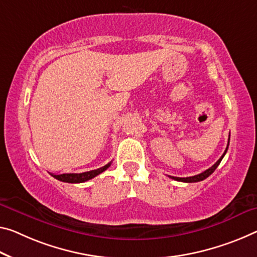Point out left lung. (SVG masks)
<instances>
[{"label":"left lung","instance_id":"obj_1","mask_svg":"<svg viewBox=\"0 0 257 257\" xmlns=\"http://www.w3.org/2000/svg\"><path fill=\"white\" fill-rule=\"evenodd\" d=\"M228 141H230V138H228ZM227 148H228V144H227L226 149H225L224 154H223L222 156H220V159H219L218 161H217L216 163H215L214 165H212L211 168H209L208 170H206V171L199 173V175L193 176V177H186V178H180V177H173V176H169V177H170V178H171V179H175V180H177V181H184V183H197V181L204 180L206 178H208V177L210 176L212 172L215 171V170L217 169V167H218L219 163H220V162H222V160H223L224 155H225V154H226V152H227Z\"/></svg>","mask_w":257,"mask_h":257}]
</instances>
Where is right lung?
I'll use <instances>...</instances> for the list:
<instances>
[{
    "label": "right lung",
    "mask_w": 257,
    "mask_h": 257,
    "mask_svg": "<svg viewBox=\"0 0 257 257\" xmlns=\"http://www.w3.org/2000/svg\"><path fill=\"white\" fill-rule=\"evenodd\" d=\"M110 165H111V162L108 163L104 167L98 168L96 170H90V171L87 172H82V173H62V175H54V173H50L54 178H56L60 181H64V183H71V184H77V183H85L89 179L94 178L97 175H100L103 171H105Z\"/></svg>",
    "instance_id": "right-lung-1"
}]
</instances>
